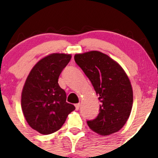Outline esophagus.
<instances>
[{"label": "esophagus", "mask_w": 158, "mask_h": 158, "mask_svg": "<svg viewBox=\"0 0 158 158\" xmlns=\"http://www.w3.org/2000/svg\"><path fill=\"white\" fill-rule=\"evenodd\" d=\"M75 106H76V110H79V107H80V103H76V104L75 105Z\"/></svg>", "instance_id": "34e87169"}]
</instances>
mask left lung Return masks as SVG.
Listing matches in <instances>:
<instances>
[{
  "mask_svg": "<svg viewBox=\"0 0 158 158\" xmlns=\"http://www.w3.org/2000/svg\"><path fill=\"white\" fill-rule=\"evenodd\" d=\"M77 65L91 81L100 100L96 118L87 121L88 127L107 136L123 127L131 115L133 90L127 74L117 62L98 51L74 56Z\"/></svg>",
  "mask_w": 158,
  "mask_h": 158,
  "instance_id": "8db88e82",
  "label": "left lung"
}]
</instances>
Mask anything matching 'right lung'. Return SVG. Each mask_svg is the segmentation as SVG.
<instances>
[{
  "instance_id": "obj_1",
  "label": "right lung",
  "mask_w": 158,
  "mask_h": 158,
  "mask_svg": "<svg viewBox=\"0 0 158 158\" xmlns=\"http://www.w3.org/2000/svg\"><path fill=\"white\" fill-rule=\"evenodd\" d=\"M71 59L70 55L54 53L37 62L26 79L22 93V109L33 129L47 135L58 131L68 114L75 110L66 102L67 95L58 78Z\"/></svg>"
}]
</instances>
